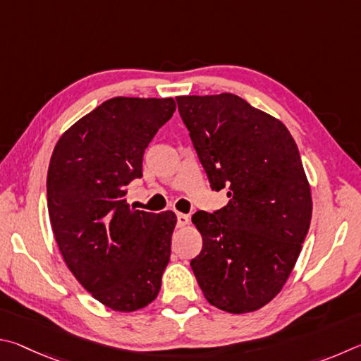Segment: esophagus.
<instances>
[{"instance_id": "esophagus-1", "label": "esophagus", "mask_w": 361, "mask_h": 361, "mask_svg": "<svg viewBox=\"0 0 361 361\" xmlns=\"http://www.w3.org/2000/svg\"><path fill=\"white\" fill-rule=\"evenodd\" d=\"M188 224H190V217H188L187 214H177V225H179L180 228L182 226H187Z\"/></svg>"}]
</instances>
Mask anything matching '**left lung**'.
Instances as JSON below:
<instances>
[{"mask_svg":"<svg viewBox=\"0 0 361 361\" xmlns=\"http://www.w3.org/2000/svg\"><path fill=\"white\" fill-rule=\"evenodd\" d=\"M176 101L212 190L230 198L214 214H193L203 249L190 267L212 306L254 312L282 290L311 224L298 147L281 120L238 94Z\"/></svg>","mask_w":361,"mask_h":361,"instance_id":"8db88e82","label":"left lung"}]
</instances>
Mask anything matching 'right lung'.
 Returning <instances> with one entry per match:
<instances>
[{"mask_svg": "<svg viewBox=\"0 0 361 361\" xmlns=\"http://www.w3.org/2000/svg\"><path fill=\"white\" fill-rule=\"evenodd\" d=\"M173 98L104 101L56 142L47 173V207L66 267L112 311L133 312L157 298L169 263L176 214L137 211L126 187L173 117Z\"/></svg>", "mask_w": 361, "mask_h": 361, "instance_id": "1", "label": "right lung"}]
</instances>
